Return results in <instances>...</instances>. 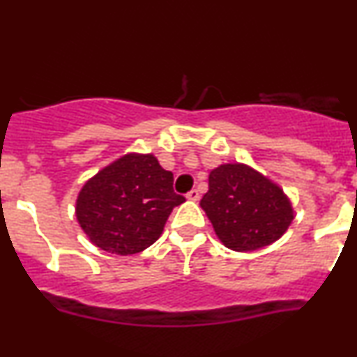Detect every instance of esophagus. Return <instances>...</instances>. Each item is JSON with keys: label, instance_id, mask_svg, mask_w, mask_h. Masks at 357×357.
<instances>
[{"label": "esophagus", "instance_id": "1", "mask_svg": "<svg viewBox=\"0 0 357 357\" xmlns=\"http://www.w3.org/2000/svg\"><path fill=\"white\" fill-rule=\"evenodd\" d=\"M186 198L190 199V202H198V199H199V192H198V190H191V191L186 195Z\"/></svg>", "mask_w": 357, "mask_h": 357}]
</instances>
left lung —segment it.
Returning a JSON list of instances; mask_svg holds the SVG:
<instances>
[{"mask_svg":"<svg viewBox=\"0 0 357 357\" xmlns=\"http://www.w3.org/2000/svg\"><path fill=\"white\" fill-rule=\"evenodd\" d=\"M202 208L216 236L235 252L272 245L289 230L294 208L284 190L241 162L221 165L210 173Z\"/></svg>","mask_w":357,"mask_h":357,"instance_id":"left-lung-1","label":"left lung"}]
</instances>
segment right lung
Listing matches in <instances>:
<instances>
[{
	"instance_id": "right-lung-1",
	"label": "right lung",
	"mask_w": 357,
	"mask_h": 357,
	"mask_svg": "<svg viewBox=\"0 0 357 357\" xmlns=\"http://www.w3.org/2000/svg\"><path fill=\"white\" fill-rule=\"evenodd\" d=\"M173 181L154 154H124L82 186L77 221L96 247L134 255L161 236L173 208L186 202Z\"/></svg>"
}]
</instances>
